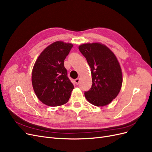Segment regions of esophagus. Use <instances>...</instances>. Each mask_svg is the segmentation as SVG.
I'll return each mask as SVG.
<instances>
[{"mask_svg":"<svg viewBox=\"0 0 152 152\" xmlns=\"http://www.w3.org/2000/svg\"><path fill=\"white\" fill-rule=\"evenodd\" d=\"M75 84L76 85H78L79 84V83H80V79L79 78H77V79H76L75 80Z\"/></svg>","mask_w":152,"mask_h":152,"instance_id":"esophagus-1","label":"esophagus"}]
</instances>
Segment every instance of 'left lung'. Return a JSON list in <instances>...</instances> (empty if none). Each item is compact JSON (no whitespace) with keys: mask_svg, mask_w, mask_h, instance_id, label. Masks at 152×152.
I'll return each mask as SVG.
<instances>
[{"mask_svg":"<svg viewBox=\"0 0 152 152\" xmlns=\"http://www.w3.org/2000/svg\"><path fill=\"white\" fill-rule=\"evenodd\" d=\"M92 73V85L85 96L97 106L110 104L118 95L122 85V73L114 53L100 43H87L79 46Z\"/></svg>","mask_w":152,"mask_h":152,"instance_id":"8db88e82","label":"left lung"}]
</instances>
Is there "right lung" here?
I'll use <instances>...</instances> for the list:
<instances>
[{
  "mask_svg": "<svg viewBox=\"0 0 152 152\" xmlns=\"http://www.w3.org/2000/svg\"><path fill=\"white\" fill-rule=\"evenodd\" d=\"M73 45L57 41L45 49L34 64L32 83L38 99L45 104L58 106L70 98L74 85L64 67L66 59Z\"/></svg>",
  "mask_w": 152,
  "mask_h": 152,
  "instance_id": "1",
  "label": "right lung"
}]
</instances>
